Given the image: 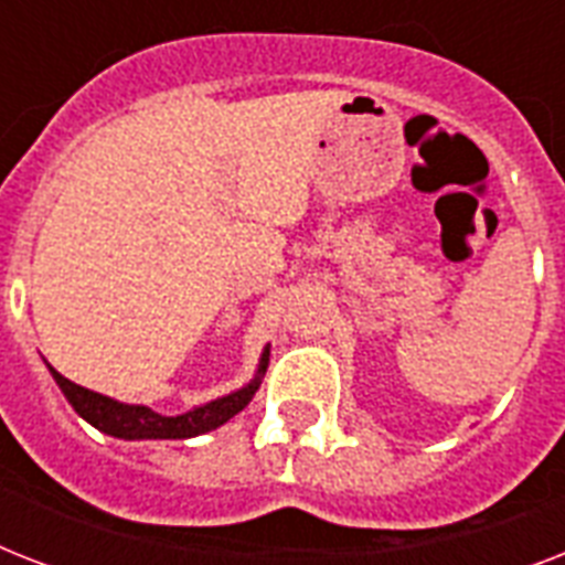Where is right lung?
<instances>
[{
    "mask_svg": "<svg viewBox=\"0 0 565 565\" xmlns=\"http://www.w3.org/2000/svg\"><path fill=\"white\" fill-rule=\"evenodd\" d=\"M49 366V363H46ZM266 366H269V345L260 352V361H257L255 377L243 384L239 390L228 395H220L213 402H204L199 407L188 413H179V416H163V413H154L152 407L146 404H126L110 398V395L93 393L87 386L73 384L70 377H64L55 366H49L55 384L61 386V393L73 411L82 416L84 422H90L93 428L108 434V437L117 439H190L199 437V434H207V430H216L220 425L237 416L243 407H246L252 398H255L257 386L264 381Z\"/></svg>",
    "mask_w": 565,
    "mask_h": 565,
    "instance_id": "right-lung-1",
    "label": "right lung"
}]
</instances>
